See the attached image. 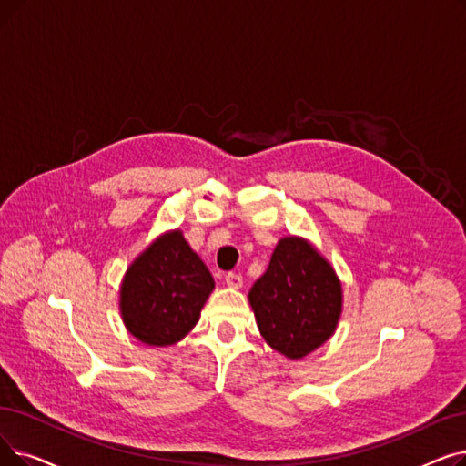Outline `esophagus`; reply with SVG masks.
I'll use <instances>...</instances> for the list:
<instances>
[{
    "label": "esophagus",
    "mask_w": 466,
    "mask_h": 466,
    "mask_svg": "<svg viewBox=\"0 0 466 466\" xmlns=\"http://www.w3.org/2000/svg\"><path fill=\"white\" fill-rule=\"evenodd\" d=\"M225 279H227V286L234 288V289H239L241 283H244V278H241V274H238V272H228Z\"/></svg>",
    "instance_id": "esophagus-1"
}]
</instances>
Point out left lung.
Returning a JSON list of instances; mask_svg holds the SVG:
<instances>
[{"label":"left lung","mask_w":466,"mask_h":466,"mask_svg":"<svg viewBox=\"0 0 466 466\" xmlns=\"http://www.w3.org/2000/svg\"><path fill=\"white\" fill-rule=\"evenodd\" d=\"M260 335L279 354L302 358L326 342L340 316V283L310 244L283 238L249 291Z\"/></svg>","instance_id":"left-lung-1"}]
</instances>
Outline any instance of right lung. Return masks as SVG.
Masks as SVG:
<instances>
[{"label":"right lung","mask_w":466,"mask_h":466,"mask_svg":"<svg viewBox=\"0 0 466 466\" xmlns=\"http://www.w3.org/2000/svg\"><path fill=\"white\" fill-rule=\"evenodd\" d=\"M213 288L208 267L175 230L129 267L119 293L121 316L140 342L167 347L196 326Z\"/></svg>","instance_id":"1"}]
</instances>
